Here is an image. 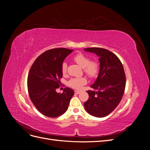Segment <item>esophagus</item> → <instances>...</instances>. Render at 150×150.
Listing matches in <instances>:
<instances>
[{
	"label": "esophagus",
	"instance_id": "esophagus-1",
	"mask_svg": "<svg viewBox=\"0 0 150 150\" xmlns=\"http://www.w3.org/2000/svg\"><path fill=\"white\" fill-rule=\"evenodd\" d=\"M74 93L76 94H78L80 93V91H74Z\"/></svg>",
	"mask_w": 150,
	"mask_h": 150
}]
</instances>
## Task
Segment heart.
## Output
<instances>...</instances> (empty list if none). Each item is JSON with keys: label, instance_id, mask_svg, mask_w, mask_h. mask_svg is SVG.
<instances>
[{"label": "heart", "instance_id": "heart-1", "mask_svg": "<svg viewBox=\"0 0 150 150\" xmlns=\"http://www.w3.org/2000/svg\"><path fill=\"white\" fill-rule=\"evenodd\" d=\"M74 60L81 67L84 68V71L86 74L90 77V78H93V77L96 76L98 74L99 65L97 61H91L89 57L81 53L77 54L76 55H75L74 57ZM67 67V63L64 62L62 64L61 66V71L63 74H65L66 73ZM86 82H87V81L84 78H74L68 81L67 85L73 89H79L81 88V86L86 84Z\"/></svg>", "mask_w": 150, "mask_h": 150}]
</instances>
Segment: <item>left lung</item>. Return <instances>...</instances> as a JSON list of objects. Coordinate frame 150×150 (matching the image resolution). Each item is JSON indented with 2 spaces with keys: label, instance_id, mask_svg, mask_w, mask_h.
<instances>
[{
  "label": "left lung",
  "instance_id": "8db88e82",
  "mask_svg": "<svg viewBox=\"0 0 150 150\" xmlns=\"http://www.w3.org/2000/svg\"><path fill=\"white\" fill-rule=\"evenodd\" d=\"M86 52L96 54L100 63L98 78L88 90L89 98L84 104L89 114L103 117L115 110L123 96L126 86V76L123 66L119 58L109 50L89 47Z\"/></svg>",
  "mask_w": 150,
  "mask_h": 150
}]
</instances>
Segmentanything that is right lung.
Listing matches in <instances>:
<instances>
[{
    "label": "right lung",
    "mask_w": 150,
    "mask_h": 150,
    "mask_svg": "<svg viewBox=\"0 0 150 150\" xmlns=\"http://www.w3.org/2000/svg\"><path fill=\"white\" fill-rule=\"evenodd\" d=\"M73 49L56 48L45 51L32 65L28 78V92L31 101L42 115L58 117L67 111L74 92L66 88L57 93L62 77L61 66Z\"/></svg>",
    "instance_id": "obj_1"
}]
</instances>
